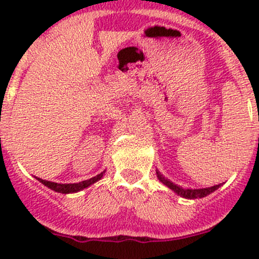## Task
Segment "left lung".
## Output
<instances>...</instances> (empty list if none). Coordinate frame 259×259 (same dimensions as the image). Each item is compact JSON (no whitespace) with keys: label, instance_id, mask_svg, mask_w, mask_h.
Returning a JSON list of instances; mask_svg holds the SVG:
<instances>
[{"label":"left lung","instance_id":"left-lung-1","mask_svg":"<svg viewBox=\"0 0 259 259\" xmlns=\"http://www.w3.org/2000/svg\"><path fill=\"white\" fill-rule=\"evenodd\" d=\"M156 177H158V179L160 180L163 184H165L166 187L170 188L171 190H174V192H176L178 195H180V197L187 198V199H197V198L207 197L208 194L213 193L214 190H217L222 185V184L213 185V187L210 188H202V189H183L182 187L174 184L173 182H170V180L166 179L165 177H163V174H161L159 170H156Z\"/></svg>","mask_w":259,"mask_h":259}]
</instances>
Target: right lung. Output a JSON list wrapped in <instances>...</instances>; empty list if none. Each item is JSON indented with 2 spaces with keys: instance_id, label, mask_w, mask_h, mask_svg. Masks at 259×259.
Returning <instances> with one entry per match:
<instances>
[{
  "instance_id": "add662e5",
  "label": "right lung",
  "mask_w": 259,
  "mask_h": 259,
  "mask_svg": "<svg viewBox=\"0 0 259 259\" xmlns=\"http://www.w3.org/2000/svg\"><path fill=\"white\" fill-rule=\"evenodd\" d=\"M104 173H105V171L98 174V176L94 177V178L83 180V182H80V183H74V184H59V183L49 182V180H44L41 178H37V180L42 183L44 185H46V187L50 188V189L55 190V192L62 193V194H69V193H76V192H80V190L85 189V188L90 187L91 184H94V183H96L98 180L103 178Z\"/></svg>"
}]
</instances>
